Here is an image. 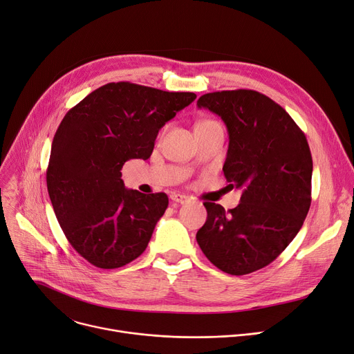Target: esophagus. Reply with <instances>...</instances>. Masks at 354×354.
Segmentation results:
<instances>
[{"label": "esophagus", "mask_w": 354, "mask_h": 354, "mask_svg": "<svg viewBox=\"0 0 354 354\" xmlns=\"http://www.w3.org/2000/svg\"><path fill=\"white\" fill-rule=\"evenodd\" d=\"M171 199H172L174 202H178V203H187V202L189 201V198H188L187 195L176 194V192H174V194L171 195Z\"/></svg>", "instance_id": "esophagus-1"}]
</instances>
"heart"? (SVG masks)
Masks as SVG:
<instances>
[{"instance_id": "b5f03b06", "label": "heart", "mask_w": 354, "mask_h": 354, "mask_svg": "<svg viewBox=\"0 0 354 354\" xmlns=\"http://www.w3.org/2000/svg\"><path fill=\"white\" fill-rule=\"evenodd\" d=\"M209 122H212V120H202V122H199L198 124H205V123H209Z\"/></svg>"}]
</instances>
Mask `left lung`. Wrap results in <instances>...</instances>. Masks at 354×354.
<instances>
[{
	"mask_svg": "<svg viewBox=\"0 0 354 354\" xmlns=\"http://www.w3.org/2000/svg\"><path fill=\"white\" fill-rule=\"evenodd\" d=\"M196 104L227 124L230 146L222 171L231 188H243L234 209L203 202L208 218L196 241L221 271L244 275L261 270L288 247L308 214V142L280 104L255 90L207 93Z\"/></svg>",
	"mask_w": 354,
	"mask_h": 354,
	"instance_id": "obj_1",
	"label": "left lung"
}]
</instances>
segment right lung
Here are the masks:
<instances>
[{"label": "right lung", "instance_id": "add662e5", "mask_svg": "<svg viewBox=\"0 0 354 354\" xmlns=\"http://www.w3.org/2000/svg\"><path fill=\"white\" fill-rule=\"evenodd\" d=\"M196 99L129 82L91 91L63 118L51 143L47 189L71 247L97 268H119L147 247L167 195L126 189L122 167L152 155L159 129Z\"/></svg>", "mask_w": 354, "mask_h": 354}]
</instances>
